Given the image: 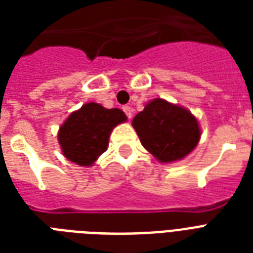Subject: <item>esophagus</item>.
<instances>
[{"instance_id": "esophagus-1", "label": "esophagus", "mask_w": 253, "mask_h": 253, "mask_svg": "<svg viewBox=\"0 0 253 253\" xmlns=\"http://www.w3.org/2000/svg\"><path fill=\"white\" fill-rule=\"evenodd\" d=\"M122 109H123V111H125V114L127 115V118L130 119L131 117H132V107L128 106V105H125Z\"/></svg>"}]
</instances>
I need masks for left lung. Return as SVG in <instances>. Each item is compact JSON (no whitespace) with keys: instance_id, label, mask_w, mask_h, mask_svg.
<instances>
[{"instance_id":"8db88e82","label":"left lung","mask_w":253,"mask_h":253,"mask_svg":"<svg viewBox=\"0 0 253 253\" xmlns=\"http://www.w3.org/2000/svg\"><path fill=\"white\" fill-rule=\"evenodd\" d=\"M143 147L159 162L170 163L190 154L201 131L196 117L184 107L156 98L132 119Z\"/></svg>"}]
</instances>
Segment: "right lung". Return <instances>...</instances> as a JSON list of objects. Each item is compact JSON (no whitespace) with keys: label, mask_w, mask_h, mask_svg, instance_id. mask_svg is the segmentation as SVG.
Segmentation results:
<instances>
[{"label":"right lung","mask_w":253,"mask_h":253,"mask_svg":"<svg viewBox=\"0 0 253 253\" xmlns=\"http://www.w3.org/2000/svg\"><path fill=\"white\" fill-rule=\"evenodd\" d=\"M126 119V114L119 109L85 103L69 115L59 130L57 139L63 154L77 166H91L107 150L111 130Z\"/></svg>","instance_id":"add662e5"}]
</instances>
